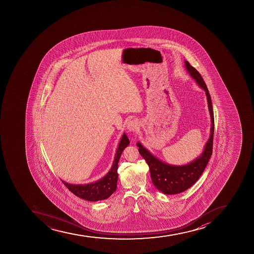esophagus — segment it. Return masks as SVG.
I'll use <instances>...</instances> for the list:
<instances>
[{"mask_svg": "<svg viewBox=\"0 0 254 254\" xmlns=\"http://www.w3.org/2000/svg\"><path fill=\"white\" fill-rule=\"evenodd\" d=\"M138 121H137L136 119H132V120H130L129 123L127 124V130L129 131H131V132H135V130L138 129Z\"/></svg>", "mask_w": 254, "mask_h": 254, "instance_id": "1", "label": "esophagus"}]
</instances>
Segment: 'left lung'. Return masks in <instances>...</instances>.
Wrapping results in <instances>:
<instances>
[{
	"label": "left lung",
	"mask_w": 254,
	"mask_h": 254,
	"mask_svg": "<svg viewBox=\"0 0 254 254\" xmlns=\"http://www.w3.org/2000/svg\"><path fill=\"white\" fill-rule=\"evenodd\" d=\"M185 67L191 78L195 79L198 85L205 91L206 94L209 115L211 118V128L210 135L204 146V151L200 156L193 160L192 162H189V164L175 166L165 163L161 160L157 159V157H154L148 149H146L139 142L136 144L139 147V153L144 157L149 166L151 179L153 185L159 191L167 195L179 194L186 191L187 189L192 186L204 171L213 152L214 118L211 97L200 73L191 66L188 61H185Z\"/></svg>",
	"instance_id": "left-lung-1"
}]
</instances>
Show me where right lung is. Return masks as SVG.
Segmentation results:
<instances>
[{
    "label": "right lung",
    "mask_w": 254,
    "mask_h": 254,
    "mask_svg": "<svg viewBox=\"0 0 254 254\" xmlns=\"http://www.w3.org/2000/svg\"><path fill=\"white\" fill-rule=\"evenodd\" d=\"M130 144L129 139L126 134L124 133L121 140L119 142V147L115 153V160L110 171L101 180L96 182L88 184H70L63 181V184L73 194L88 201H97L106 200L110 197L117 189L118 163L121 157L123 151Z\"/></svg>",
    "instance_id": "right-lung-1"
}]
</instances>
